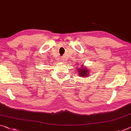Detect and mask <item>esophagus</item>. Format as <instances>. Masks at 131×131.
I'll return each mask as SVG.
<instances>
[{
  "instance_id": "esophagus-1",
  "label": "esophagus",
  "mask_w": 131,
  "mask_h": 131,
  "mask_svg": "<svg viewBox=\"0 0 131 131\" xmlns=\"http://www.w3.org/2000/svg\"><path fill=\"white\" fill-rule=\"evenodd\" d=\"M60 60H61L62 62H63L64 60H65V59H64V58L63 57H61V58H60Z\"/></svg>"
}]
</instances>
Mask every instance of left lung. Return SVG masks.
I'll return each instance as SVG.
<instances>
[{"instance_id":"1","label":"left lung","mask_w":131,"mask_h":131,"mask_svg":"<svg viewBox=\"0 0 131 131\" xmlns=\"http://www.w3.org/2000/svg\"><path fill=\"white\" fill-rule=\"evenodd\" d=\"M81 69V70L80 71L81 72V73H80V75L81 76V77H85V76H87L88 74V71L87 69H86L85 68H83V69H80V70Z\"/></svg>"}]
</instances>
